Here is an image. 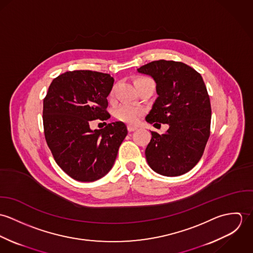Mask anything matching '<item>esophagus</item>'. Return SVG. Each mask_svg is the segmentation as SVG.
<instances>
[{
	"label": "esophagus",
	"mask_w": 253,
	"mask_h": 253,
	"mask_svg": "<svg viewBox=\"0 0 253 253\" xmlns=\"http://www.w3.org/2000/svg\"><path fill=\"white\" fill-rule=\"evenodd\" d=\"M137 129V127L136 126H127V130L129 131V132H132V131H134V130H136Z\"/></svg>",
	"instance_id": "esophagus-1"
}]
</instances>
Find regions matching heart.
<instances>
[{
    "label": "heart",
    "instance_id": "heart-1",
    "mask_svg": "<svg viewBox=\"0 0 253 253\" xmlns=\"http://www.w3.org/2000/svg\"><path fill=\"white\" fill-rule=\"evenodd\" d=\"M150 80L148 78H139L136 81H146ZM143 114V110L139 107L133 106L131 104H123L120 105L118 108L115 110V116L118 120L129 124L134 125L138 122L140 117Z\"/></svg>",
    "mask_w": 253,
    "mask_h": 253
}]
</instances>
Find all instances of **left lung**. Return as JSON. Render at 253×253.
Returning a JSON list of instances; mask_svg holds the SVG:
<instances>
[{
    "label": "left lung",
    "mask_w": 253,
    "mask_h": 253,
    "mask_svg": "<svg viewBox=\"0 0 253 253\" xmlns=\"http://www.w3.org/2000/svg\"><path fill=\"white\" fill-rule=\"evenodd\" d=\"M151 76L159 95L146 122L168 124L164 134L152 131L145 150L149 167L165 176H179L201 160L211 134V106L200 73L172 60L152 61L137 69Z\"/></svg>",
    "instance_id": "left-lung-1"
}]
</instances>
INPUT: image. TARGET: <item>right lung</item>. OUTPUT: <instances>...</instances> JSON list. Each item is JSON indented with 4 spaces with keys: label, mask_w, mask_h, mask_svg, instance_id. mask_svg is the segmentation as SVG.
Wrapping results in <instances>:
<instances>
[{
    "label": "right lung",
    "mask_w": 253,
    "mask_h": 253,
    "mask_svg": "<svg viewBox=\"0 0 253 253\" xmlns=\"http://www.w3.org/2000/svg\"><path fill=\"white\" fill-rule=\"evenodd\" d=\"M114 79L77 70L55 78L43 99L44 137L56 164L73 179L92 182L106 175L127 134L123 122L92 130L91 121H106Z\"/></svg>",
    "instance_id": "1"
}]
</instances>
